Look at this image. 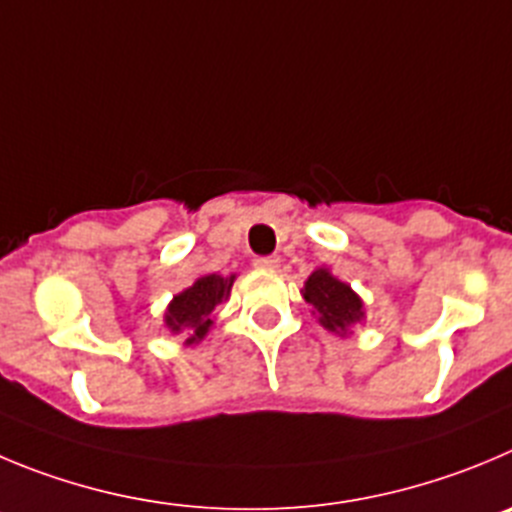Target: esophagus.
Instances as JSON below:
<instances>
[{
	"instance_id": "obj_1",
	"label": "esophagus",
	"mask_w": 512,
	"mask_h": 512,
	"mask_svg": "<svg viewBox=\"0 0 512 512\" xmlns=\"http://www.w3.org/2000/svg\"><path fill=\"white\" fill-rule=\"evenodd\" d=\"M255 267H260V270H275V267H280V257H278V255L257 257V260H255Z\"/></svg>"
}]
</instances>
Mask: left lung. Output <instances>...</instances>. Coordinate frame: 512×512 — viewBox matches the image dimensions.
<instances>
[{"label":"left lung","instance_id":"8db88e82","mask_svg":"<svg viewBox=\"0 0 512 512\" xmlns=\"http://www.w3.org/2000/svg\"><path fill=\"white\" fill-rule=\"evenodd\" d=\"M305 300L321 313V323L333 333H346L351 323L364 318L361 298L336 280L328 270H315L305 283Z\"/></svg>","mask_w":512,"mask_h":512}]
</instances>
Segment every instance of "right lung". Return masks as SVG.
<instances>
[{
	"instance_id": "right-lung-1",
	"label": "right lung",
	"mask_w": 512,
	"mask_h": 512,
	"mask_svg": "<svg viewBox=\"0 0 512 512\" xmlns=\"http://www.w3.org/2000/svg\"><path fill=\"white\" fill-rule=\"evenodd\" d=\"M234 278H222V275H204L197 283L186 288L184 293L176 295L171 300L169 310H166V326L171 331H186V343H194L204 338V333L212 326L209 313L214 305L222 303L227 298L229 288H232Z\"/></svg>"
}]
</instances>
